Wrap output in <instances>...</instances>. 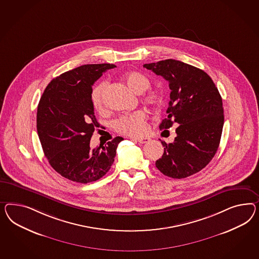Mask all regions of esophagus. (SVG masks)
Instances as JSON below:
<instances>
[{
	"instance_id": "obj_1",
	"label": "esophagus",
	"mask_w": 259,
	"mask_h": 259,
	"mask_svg": "<svg viewBox=\"0 0 259 259\" xmlns=\"http://www.w3.org/2000/svg\"><path fill=\"white\" fill-rule=\"evenodd\" d=\"M150 140H150L149 138H139V139H137V141H138V142H140V143H141V144L148 143Z\"/></svg>"
}]
</instances>
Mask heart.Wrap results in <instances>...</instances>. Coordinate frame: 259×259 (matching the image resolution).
<instances>
[{
  "instance_id": "1",
  "label": "heart",
  "mask_w": 259,
  "mask_h": 259,
  "mask_svg": "<svg viewBox=\"0 0 259 259\" xmlns=\"http://www.w3.org/2000/svg\"><path fill=\"white\" fill-rule=\"evenodd\" d=\"M125 80L129 88L136 93H141L146 91L151 84L148 77L138 71L128 72L126 74ZM106 87L107 82H102L91 93L92 105L96 111L102 112L105 108ZM144 101L146 104L152 106L160 105L162 102L160 92L154 90L148 91L144 96ZM147 119V114L142 110H139L120 116L119 119H116L113 122V127L119 133L136 137L146 132L148 128Z\"/></svg>"
}]
</instances>
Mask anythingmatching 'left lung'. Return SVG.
Returning <instances> with one entry per match:
<instances>
[{
  "label": "left lung",
  "instance_id": "obj_1",
  "mask_svg": "<svg viewBox=\"0 0 259 259\" xmlns=\"http://www.w3.org/2000/svg\"><path fill=\"white\" fill-rule=\"evenodd\" d=\"M143 67L168 82V117L162 120L160 130L178 125L172 143L161 141L164 154L155 166L176 179L194 175L212 160L222 137L224 107L217 87L203 70L175 59Z\"/></svg>",
  "mask_w": 259,
  "mask_h": 259
}]
</instances>
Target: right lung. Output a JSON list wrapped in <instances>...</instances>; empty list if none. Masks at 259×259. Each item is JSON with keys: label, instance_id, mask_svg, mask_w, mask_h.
<instances>
[{"label": "right lung", "instance_id": "obj_1", "mask_svg": "<svg viewBox=\"0 0 259 259\" xmlns=\"http://www.w3.org/2000/svg\"><path fill=\"white\" fill-rule=\"evenodd\" d=\"M113 64H88L53 79L42 94L36 129L52 168L73 182L97 181L111 168L122 138L91 149L100 127L91 101L92 85Z\"/></svg>", "mask_w": 259, "mask_h": 259}]
</instances>
